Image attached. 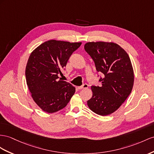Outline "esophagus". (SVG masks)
<instances>
[{
	"instance_id": "1",
	"label": "esophagus",
	"mask_w": 154,
	"mask_h": 154,
	"mask_svg": "<svg viewBox=\"0 0 154 154\" xmlns=\"http://www.w3.org/2000/svg\"><path fill=\"white\" fill-rule=\"evenodd\" d=\"M88 87V85L86 84V83H85V84H84V85H82V86H78L77 87V88L79 89V90H82V89H84V88H87Z\"/></svg>"
}]
</instances>
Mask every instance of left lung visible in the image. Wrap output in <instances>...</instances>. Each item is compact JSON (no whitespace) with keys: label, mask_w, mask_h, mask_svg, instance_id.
Wrapping results in <instances>:
<instances>
[{"label":"left lung","mask_w":154,"mask_h":154,"mask_svg":"<svg viewBox=\"0 0 154 154\" xmlns=\"http://www.w3.org/2000/svg\"><path fill=\"white\" fill-rule=\"evenodd\" d=\"M85 50L92 58L101 85H92L89 108L97 115H109L116 111L131 92L134 82L131 60L124 49L115 43L88 42Z\"/></svg>","instance_id":"1"}]
</instances>
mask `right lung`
I'll use <instances>...</instances> for the list:
<instances>
[{"instance_id":"obj_1","label":"right lung","mask_w":154,"mask_h":154,"mask_svg":"<svg viewBox=\"0 0 154 154\" xmlns=\"http://www.w3.org/2000/svg\"><path fill=\"white\" fill-rule=\"evenodd\" d=\"M81 43L53 39L30 54L25 69L26 84L34 101L45 112L53 113L64 108L75 92V88L62 81L58 75L62 74L71 55Z\"/></svg>"}]
</instances>
